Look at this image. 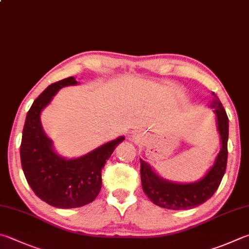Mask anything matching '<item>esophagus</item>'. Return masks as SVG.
Listing matches in <instances>:
<instances>
[{
    "instance_id": "34e87169",
    "label": "esophagus",
    "mask_w": 249,
    "mask_h": 249,
    "mask_svg": "<svg viewBox=\"0 0 249 249\" xmlns=\"http://www.w3.org/2000/svg\"><path fill=\"white\" fill-rule=\"evenodd\" d=\"M132 138H133V139H134V140H135V139H136V137H135V136H133V137H132Z\"/></svg>"
}]
</instances>
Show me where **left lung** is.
I'll return each mask as SVG.
<instances>
[{"label":"left lung","mask_w":249,"mask_h":249,"mask_svg":"<svg viewBox=\"0 0 249 249\" xmlns=\"http://www.w3.org/2000/svg\"><path fill=\"white\" fill-rule=\"evenodd\" d=\"M210 102L214 109L220 134L221 149L213 165L199 180L193 183H176L158 175L146 161L140 159V178L142 189L155 205L172 210H187L206 202L218 189L227 169L229 119L222 103L215 96Z\"/></svg>","instance_id":"left-lung-1"}]
</instances>
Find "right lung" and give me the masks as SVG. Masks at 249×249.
Instances as JSON below:
<instances>
[{
  "mask_svg": "<svg viewBox=\"0 0 249 249\" xmlns=\"http://www.w3.org/2000/svg\"><path fill=\"white\" fill-rule=\"evenodd\" d=\"M79 83L74 77L50 85L27 113L20 144V161L29 186L50 206L71 209L92 202L102 186L101 170L115 148L125 139L117 137L86 155L67 159L54 150L42 128L40 115L58 90Z\"/></svg>",
  "mask_w": 249,
  "mask_h": 249,
  "instance_id": "add662e5",
  "label": "right lung"
}]
</instances>
